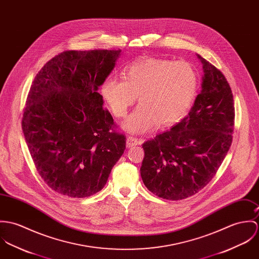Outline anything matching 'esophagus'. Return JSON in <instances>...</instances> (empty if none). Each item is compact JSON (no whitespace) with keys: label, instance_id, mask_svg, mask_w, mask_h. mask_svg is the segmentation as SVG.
Masks as SVG:
<instances>
[{"label":"esophagus","instance_id":"esophagus-1","mask_svg":"<svg viewBox=\"0 0 259 259\" xmlns=\"http://www.w3.org/2000/svg\"><path fill=\"white\" fill-rule=\"evenodd\" d=\"M126 144H127L128 148H131V147L137 146L139 144V141H138L137 138H135L133 136H128L127 139H126Z\"/></svg>","mask_w":259,"mask_h":259}]
</instances>
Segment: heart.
I'll list each match as a JSON object with an SVG mask.
<instances>
[{"label":"heart","mask_w":259,"mask_h":259,"mask_svg":"<svg viewBox=\"0 0 259 259\" xmlns=\"http://www.w3.org/2000/svg\"><path fill=\"white\" fill-rule=\"evenodd\" d=\"M122 79L108 75L100 93L116 117H125L136 102L141 104L123 123L131 133L142 134L180 122L192 109L199 90V77L186 61L147 59L135 62L122 72Z\"/></svg>","instance_id":"b5f03b06"}]
</instances>
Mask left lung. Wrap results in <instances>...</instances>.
Returning <instances> with one entry per match:
<instances>
[{
	"label": "left lung",
	"instance_id": "left-lung-1",
	"mask_svg": "<svg viewBox=\"0 0 259 259\" xmlns=\"http://www.w3.org/2000/svg\"><path fill=\"white\" fill-rule=\"evenodd\" d=\"M201 90L181 122L143 144L140 169L146 188L159 198L179 201L203 189L213 178L232 142L233 96L225 75L197 55Z\"/></svg>",
	"mask_w": 259,
	"mask_h": 259
}]
</instances>
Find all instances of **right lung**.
I'll return each mask as SVG.
<instances>
[{
    "label": "right lung",
    "mask_w": 259,
    "mask_h": 259,
    "mask_svg": "<svg viewBox=\"0 0 259 259\" xmlns=\"http://www.w3.org/2000/svg\"><path fill=\"white\" fill-rule=\"evenodd\" d=\"M121 51H68L48 61L29 89L22 120L30 156L58 194L87 198L103 189L126 140L111 131L98 88Z\"/></svg>",
    "instance_id": "add662e5"
}]
</instances>
